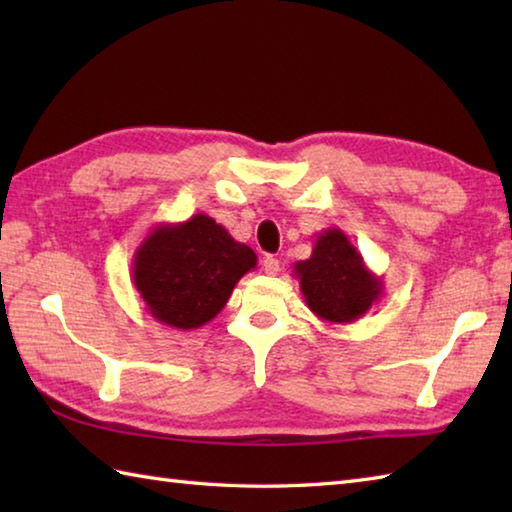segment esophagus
Returning a JSON list of instances; mask_svg holds the SVG:
<instances>
[{"instance_id":"34e87169","label":"esophagus","mask_w":512,"mask_h":512,"mask_svg":"<svg viewBox=\"0 0 512 512\" xmlns=\"http://www.w3.org/2000/svg\"><path fill=\"white\" fill-rule=\"evenodd\" d=\"M262 268H264V273L270 275V277L277 275L279 273V259H275L273 255H266L264 262H262Z\"/></svg>"}]
</instances>
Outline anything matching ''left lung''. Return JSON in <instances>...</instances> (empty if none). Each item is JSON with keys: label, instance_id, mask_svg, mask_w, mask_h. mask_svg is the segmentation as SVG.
<instances>
[{"label": "left lung", "instance_id": "1", "mask_svg": "<svg viewBox=\"0 0 512 512\" xmlns=\"http://www.w3.org/2000/svg\"><path fill=\"white\" fill-rule=\"evenodd\" d=\"M292 275L306 306L328 323H354L383 295V279L363 262V255L341 228H325L314 239L312 255L297 262Z\"/></svg>", "mask_w": 512, "mask_h": 512}]
</instances>
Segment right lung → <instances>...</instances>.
I'll list each match as a JSON object with an SVG mask.
<instances>
[{
	"label": "right lung",
	"mask_w": 512,
	"mask_h": 512,
	"mask_svg": "<svg viewBox=\"0 0 512 512\" xmlns=\"http://www.w3.org/2000/svg\"><path fill=\"white\" fill-rule=\"evenodd\" d=\"M257 266L255 250L235 242L213 217L158 224L136 248L132 279L158 323L195 330L217 317L237 281Z\"/></svg>",
	"instance_id": "obj_1"
}]
</instances>
